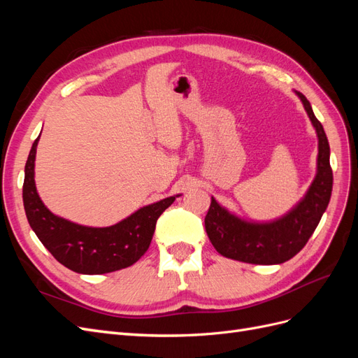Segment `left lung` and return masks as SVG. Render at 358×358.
I'll use <instances>...</instances> for the list:
<instances>
[{"label": "left lung", "mask_w": 358, "mask_h": 358, "mask_svg": "<svg viewBox=\"0 0 358 358\" xmlns=\"http://www.w3.org/2000/svg\"><path fill=\"white\" fill-rule=\"evenodd\" d=\"M296 95L317 131V175L305 197L289 212L273 221H246L222 208L212 197L209 212L204 218L206 233L216 251L227 258L251 264L285 263L308 243L327 209L333 188L329 140L306 96L299 91Z\"/></svg>", "instance_id": "1"}]
</instances>
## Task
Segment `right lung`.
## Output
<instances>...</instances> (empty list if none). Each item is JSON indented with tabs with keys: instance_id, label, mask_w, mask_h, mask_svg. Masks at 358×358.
I'll return each mask as SVG.
<instances>
[{
	"instance_id": "1",
	"label": "right lung",
	"mask_w": 358,
	"mask_h": 358,
	"mask_svg": "<svg viewBox=\"0 0 358 358\" xmlns=\"http://www.w3.org/2000/svg\"><path fill=\"white\" fill-rule=\"evenodd\" d=\"M40 136L25 164L24 208L32 231L58 262L82 275L110 273L133 266L150 245L157 220L178 196L143 206L110 227H86L52 213L41 201L34 180Z\"/></svg>"
}]
</instances>
